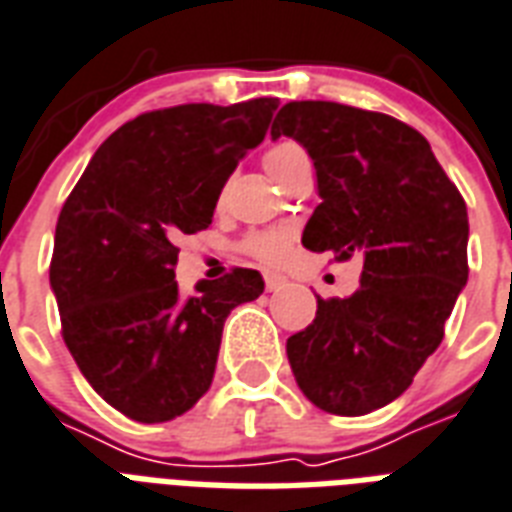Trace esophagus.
Here are the masks:
<instances>
[{
  "mask_svg": "<svg viewBox=\"0 0 512 512\" xmlns=\"http://www.w3.org/2000/svg\"><path fill=\"white\" fill-rule=\"evenodd\" d=\"M284 284H287V279H284L282 273H265V290L268 292L282 290Z\"/></svg>",
  "mask_w": 512,
  "mask_h": 512,
  "instance_id": "esophagus-1",
  "label": "esophagus"
}]
</instances>
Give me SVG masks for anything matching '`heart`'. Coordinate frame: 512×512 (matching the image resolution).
Masks as SVG:
<instances>
[{
	"instance_id": "obj_1",
	"label": "heart",
	"mask_w": 512,
	"mask_h": 512,
	"mask_svg": "<svg viewBox=\"0 0 512 512\" xmlns=\"http://www.w3.org/2000/svg\"><path fill=\"white\" fill-rule=\"evenodd\" d=\"M300 144L295 142H279L273 144L271 150L263 155L265 169L271 177H276L279 171L287 166V163L298 155ZM292 244H295V236L292 230L287 228H268V230H249L247 236L239 241V252H244L247 257L257 260V263L265 265H279L284 263L292 252Z\"/></svg>"
}]
</instances>
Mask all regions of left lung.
Segmentation results:
<instances>
[{
	"mask_svg": "<svg viewBox=\"0 0 512 512\" xmlns=\"http://www.w3.org/2000/svg\"><path fill=\"white\" fill-rule=\"evenodd\" d=\"M271 136H292L317 169L303 247L365 257L360 290L317 298L314 322L287 338L290 368L317 408L365 416L403 395L443 341L470 271L467 206L427 139L384 112L290 101Z\"/></svg>",
	"mask_w": 512,
	"mask_h": 512,
	"instance_id": "obj_1",
	"label": "left lung"
}]
</instances>
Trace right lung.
Instances as JSON below:
<instances>
[{
  "mask_svg": "<svg viewBox=\"0 0 512 512\" xmlns=\"http://www.w3.org/2000/svg\"><path fill=\"white\" fill-rule=\"evenodd\" d=\"M276 107L144 112L101 144L61 206L50 260L61 335L88 384L128 419L190 411L212 386L228 314L263 292L260 273L233 268L182 295L174 265L179 236L212 225L222 185Z\"/></svg>",
  "mask_w": 512,
  "mask_h": 512,
  "instance_id": "obj_1",
  "label": "right lung"
}]
</instances>
